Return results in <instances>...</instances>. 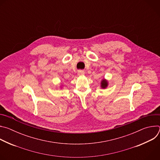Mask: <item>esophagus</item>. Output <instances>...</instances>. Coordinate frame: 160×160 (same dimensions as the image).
<instances>
[{
  "label": "esophagus",
  "mask_w": 160,
  "mask_h": 160,
  "mask_svg": "<svg viewBox=\"0 0 160 160\" xmlns=\"http://www.w3.org/2000/svg\"><path fill=\"white\" fill-rule=\"evenodd\" d=\"M85 74V72H84V71H83V70H79L78 72V75H83Z\"/></svg>",
  "instance_id": "esophagus-1"
}]
</instances>
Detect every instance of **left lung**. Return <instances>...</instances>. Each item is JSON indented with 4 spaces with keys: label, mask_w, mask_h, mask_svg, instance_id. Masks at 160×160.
Returning a JSON list of instances; mask_svg holds the SVG:
<instances>
[{
    "label": "left lung",
    "mask_w": 160,
    "mask_h": 160,
    "mask_svg": "<svg viewBox=\"0 0 160 160\" xmlns=\"http://www.w3.org/2000/svg\"><path fill=\"white\" fill-rule=\"evenodd\" d=\"M107 86H108V82H107V80H105V79H103L101 81V87L103 88H105Z\"/></svg>",
    "instance_id": "8db88e82"
}]
</instances>
